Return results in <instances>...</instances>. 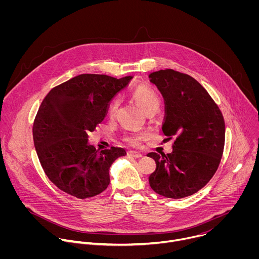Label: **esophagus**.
<instances>
[{
    "label": "esophagus",
    "mask_w": 259,
    "mask_h": 259,
    "mask_svg": "<svg viewBox=\"0 0 259 259\" xmlns=\"http://www.w3.org/2000/svg\"><path fill=\"white\" fill-rule=\"evenodd\" d=\"M127 156H128V157H132V158H135V159H139V158L142 157L141 154L135 153V152H128V153H127Z\"/></svg>",
    "instance_id": "34e87169"
}]
</instances>
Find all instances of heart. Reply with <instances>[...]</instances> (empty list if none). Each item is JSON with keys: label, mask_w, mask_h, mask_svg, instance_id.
<instances>
[{"label": "heart", "mask_w": 259, "mask_h": 259, "mask_svg": "<svg viewBox=\"0 0 259 259\" xmlns=\"http://www.w3.org/2000/svg\"><path fill=\"white\" fill-rule=\"evenodd\" d=\"M132 97L144 110L145 114L152 112L154 109H158L161 103L160 97L156 90L147 85H139L132 90ZM121 99L120 97H115L108 106L109 116H115L120 106ZM142 134H131L125 138L127 143L131 145H138L139 141L142 139Z\"/></svg>", "instance_id": "obj_1"}]
</instances>
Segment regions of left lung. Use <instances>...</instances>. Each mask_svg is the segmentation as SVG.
I'll return each instance as SVG.
<instances>
[{"label":"left lung","mask_w":259,"mask_h":259,"mask_svg":"<svg viewBox=\"0 0 259 259\" xmlns=\"http://www.w3.org/2000/svg\"><path fill=\"white\" fill-rule=\"evenodd\" d=\"M150 82L162 93L166 115L162 126L173 152L150 153L157 164L149 177L152 190L166 198L181 199L200 191L213 177L225 146V121L202 85L173 69L152 72Z\"/></svg>","instance_id":"obj_1"}]
</instances>
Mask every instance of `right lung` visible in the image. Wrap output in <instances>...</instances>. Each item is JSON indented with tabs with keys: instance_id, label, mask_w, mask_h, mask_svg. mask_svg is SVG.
<instances>
[{
	"instance_id": "add662e5",
	"label": "right lung",
	"mask_w": 259,
	"mask_h": 259,
	"mask_svg": "<svg viewBox=\"0 0 259 259\" xmlns=\"http://www.w3.org/2000/svg\"><path fill=\"white\" fill-rule=\"evenodd\" d=\"M132 78L84 73L53 88L43 100L33 122V144L45 174L62 192L86 199L108 187L110 165L126 152L122 147L98 152L88 134Z\"/></svg>"
}]
</instances>
